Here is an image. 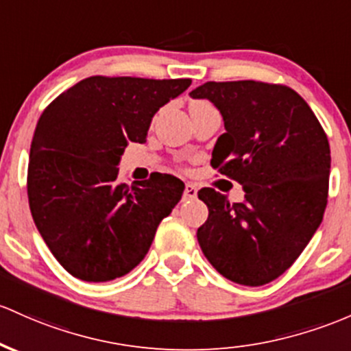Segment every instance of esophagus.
Wrapping results in <instances>:
<instances>
[{
	"label": "esophagus",
	"instance_id": "1",
	"mask_svg": "<svg viewBox=\"0 0 351 351\" xmlns=\"http://www.w3.org/2000/svg\"><path fill=\"white\" fill-rule=\"evenodd\" d=\"M196 195H198V188H196L193 183H186V184H184L183 199H195Z\"/></svg>",
	"mask_w": 351,
	"mask_h": 351
}]
</instances>
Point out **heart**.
<instances>
[{
    "label": "heart",
    "instance_id": "1",
    "mask_svg": "<svg viewBox=\"0 0 351 351\" xmlns=\"http://www.w3.org/2000/svg\"><path fill=\"white\" fill-rule=\"evenodd\" d=\"M203 103H205V101H191V105H190V106H195V105H203Z\"/></svg>",
    "mask_w": 351,
    "mask_h": 351
}]
</instances>
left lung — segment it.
Here are the masks:
<instances>
[{"label": "left lung", "mask_w": 351, "mask_h": 351, "mask_svg": "<svg viewBox=\"0 0 351 351\" xmlns=\"http://www.w3.org/2000/svg\"><path fill=\"white\" fill-rule=\"evenodd\" d=\"M190 95L210 99L225 121L211 167L245 188L243 203L213 188L198 191L208 206L198 243L225 278L267 285L295 263L322 223L328 138L305 99L285 84L208 82Z\"/></svg>", "instance_id": "8db88e82"}]
</instances>
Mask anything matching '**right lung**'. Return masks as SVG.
Instances as JSON below:
<instances>
[{
  "label": "right lung",
  "instance_id": "add662e5",
  "mask_svg": "<svg viewBox=\"0 0 351 351\" xmlns=\"http://www.w3.org/2000/svg\"><path fill=\"white\" fill-rule=\"evenodd\" d=\"M190 84L90 76L45 108L29 149V210L49 252L75 278L99 283L132 271L182 199V180L153 173L126 184L117 165L128 143H145L156 111Z\"/></svg>",
  "mask_w": 351,
  "mask_h": 351
}]
</instances>
